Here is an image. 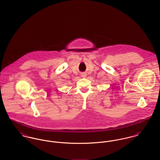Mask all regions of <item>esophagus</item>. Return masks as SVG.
Listing matches in <instances>:
<instances>
[{
    "label": "esophagus",
    "instance_id": "esophagus-1",
    "mask_svg": "<svg viewBox=\"0 0 160 160\" xmlns=\"http://www.w3.org/2000/svg\"><path fill=\"white\" fill-rule=\"evenodd\" d=\"M86 76H87V75H86L85 73H83V74L82 75V77H83V78H85Z\"/></svg>",
    "mask_w": 160,
    "mask_h": 160
}]
</instances>
